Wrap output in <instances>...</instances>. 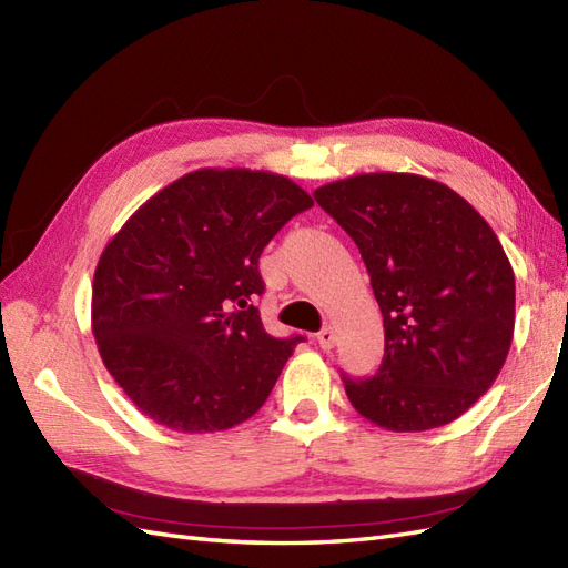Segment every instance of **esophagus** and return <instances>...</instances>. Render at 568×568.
Returning a JSON list of instances; mask_svg holds the SVG:
<instances>
[{
  "label": "esophagus",
  "mask_w": 568,
  "mask_h": 568,
  "mask_svg": "<svg viewBox=\"0 0 568 568\" xmlns=\"http://www.w3.org/2000/svg\"><path fill=\"white\" fill-rule=\"evenodd\" d=\"M316 343L324 347V351H331L333 345H336V331H333L331 326H326V328H322L316 333Z\"/></svg>",
  "instance_id": "obj_1"
}]
</instances>
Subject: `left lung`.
<instances>
[{"label":"left lung","mask_w":568,"mask_h":568,"mask_svg":"<svg viewBox=\"0 0 568 568\" xmlns=\"http://www.w3.org/2000/svg\"><path fill=\"white\" fill-rule=\"evenodd\" d=\"M314 199L357 244L384 316L379 369L343 374L353 408L390 432L454 423L487 394L514 341L501 242L454 189L410 172L355 174Z\"/></svg>","instance_id":"1"}]
</instances>
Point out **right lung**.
<instances>
[{
    "label": "right lung",
    "mask_w": 568,
    "mask_h": 568,
    "mask_svg": "<svg viewBox=\"0 0 568 568\" xmlns=\"http://www.w3.org/2000/svg\"><path fill=\"white\" fill-rule=\"evenodd\" d=\"M314 206L283 174L201 168L160 189L100 254L91 326L112 379L153 423L223 432L266 403L302 336L256 310L258 256Z\"/></svg>",
    "instance_id": "add662e5"
}]
</instances>
